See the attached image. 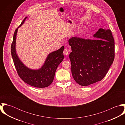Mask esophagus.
<instances>
[{
	"instance_id": "1",
	"label": "esophagus",
	"mask_w": 125,
	"mask_h": 125,
	"mask_svg": "<svg viewBox=\"0 0 125 125\" xmlns=\"http://www.w3.org/2000/svg\"><path fill=\"white\" fill-rule=\"evenodd\" d=\"M63 54L65 55H68L69 54V51L66 49H65L64 50V51H63Z\"/></svg>"
}]
</instances>
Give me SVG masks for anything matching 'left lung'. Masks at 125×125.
Returning a JSON list of instances; mask_svg holds the SVG:
<instances>
[{
  "instance_id": "left-lung-1",
  "label": "left lung",
  "mask_w": 125,
  "mask_h": 125,
  "mask_svg": "<svg viewBox=\"0 0 125 125\" xmlns=\"http://www.w3.org/2000/svg\"><path fill=\"white\" fill-rule=\"evenodd\" d=\"M94 39L73 37L68 40L73 77L82 86L102 80L115 58V42L110 29L100 28Z\"/></svg>"
}]
</instances>
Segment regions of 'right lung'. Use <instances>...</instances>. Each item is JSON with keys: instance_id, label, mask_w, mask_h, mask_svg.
<instances>
[{"instance_id": "1", "label": "right lung", "mask_w": 125, "mask_h": 125, "mask_svg": "<svg viewBox=\"0 0 125 125\" xmlns=\"http://www.w3.org/2000/svg\"><path fill=\"white\" fill-rule=\"evenodd\" d=\"M27 18V17L24 19L21 25L15 31L11 46V56L18 75L25 83L36 88H46L53 82L56 69L63 60L64 46L49 54L43 65L39 69L33 70L26 66L16 53V39L18 28L22 25Z\"/></svg>"}]
</instances>
